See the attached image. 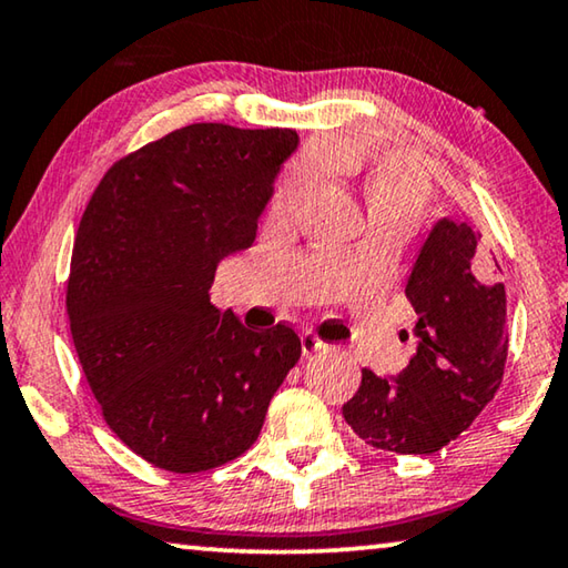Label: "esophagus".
<instances>
[{
    "label": "esophagus",
    "instance_id": "1",
    "mask_svg": "<svg viewBox=\"0 0 568 568\" xmlns=\"http://www.w3.org/2000/svg\"><path fill=\"white\" fill-rule=\"evenodd\" d=\"M320 347H325V343H322V339L314 335V333H302V353L304 355H312V353H317Z\"/></svg>",
    "mask_w": 568,
    "mask_h": 568
}]
</instances>
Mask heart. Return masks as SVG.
Here are the masks:
<instances>
[{
    "instance_id": "heart-1",
    "label": "heart",
    "mask_w": 568,
    "mask_h": 568,
    "mask_svg": "<svg viewBox=\"0 0 568 568\" xmlns=\"http://www.w3.org/2000/svg\"><path fill=\"white\" fill-rule=\"evenodd\" d=\"M345 164L361 180L363 200L373 229L412 233L432 200V182L414 162L398 154H347ZM317 180V164L300 162L284 172L272 200L276 215L296 211Z\"/></svg>"
}]
</instances>
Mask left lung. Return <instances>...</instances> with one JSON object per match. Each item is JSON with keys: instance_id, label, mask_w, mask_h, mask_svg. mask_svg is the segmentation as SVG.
Wrapping results in <instances>:
<instances>
[{"instance_id": "obj_1", "label": "left lung", "mask_w": 568, "mask_h": 568, "mask_svg": "<svg viewBox=\"0 0 568 568\" xmlns=\"http://www.w3.org/2000/svg\"><path fill=\"white\" fill-rule=\"evenodd\" d=\"M479 233L449 217L418 251L406 296L416 310V353L396 378L363 371L345 422L375 449L432 455L467 429L500 388L508 329L505 284Z\"/></svg>"}]
</instances>
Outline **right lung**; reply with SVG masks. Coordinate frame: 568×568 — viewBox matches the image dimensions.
<instances>
[{"label": "right lung", "instance_id": "right-lung-1", "mask_svg": "<svg viewBox=\"0 0 568 568\" xmlns=\"http://www.w3.org/2000/svg\"><path fill=\"white\" fill-rule=\"evenodd\" d=\"M294 129L190 124L103 174L78 225L68 320L111 432L193 475L241 457L302 355L211 302L217 261L248 248Z\"/></svg>", "mask_w": 568, "mask_h": 568}]
</instances>
